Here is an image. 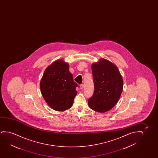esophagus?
<instances>
[{
	"mask_svg": "<svg viewBox=\"0 0 158 158\" xmlns=\"http://www.w3.org/2000/svg\"><path fill=\"white\" fill-rule=\"evenodd\" d=\"M84 84L80 85V89H83V88H84Z\"/></svg>",
	"mask_w": 158,
	"mask_h": 158,
	"instance_id": "esophagus-1",
	"label": "esophagus"
}]
</instances>
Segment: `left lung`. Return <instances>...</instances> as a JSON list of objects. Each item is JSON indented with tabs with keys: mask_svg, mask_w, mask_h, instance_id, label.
<instances>
[{
	"mask_svg": "<svg viewBox=\"0 0 158 158\" xmlns=\"http://www.w3.org/2000/svg\"><path fill=\"white\" fill-rule=\"evenodd\" d=\"M94 90L88 100L89 106L98 112L111 110L118 102L123 89V80L115 65L105 59L92 65Z\"/></svg>",
	"mask_w": 158,
	"mask_h": 158,
	"instance_id": "8db88e82",
	"label": "left lung"
}]
</instances>
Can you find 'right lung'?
Here are the masks:
<instances>
[{
    "mask_svg": "<svg viewBox=\"0 0 158 158\" xmlns=\"http://www.w3.org/2000/svg\"><path fill=\"white\" fill-rule=\"evenodd\" d=\"M41 94L47 104L58 111L71 107L78 85L74 81L69 66L61 60L46 68L40 84Z\"/></svg>",
    "mask_w": 158,
    "mask_h": 158,
    "instance_id": "add662e5",
    "label": "right lung"
}]
</instances>
